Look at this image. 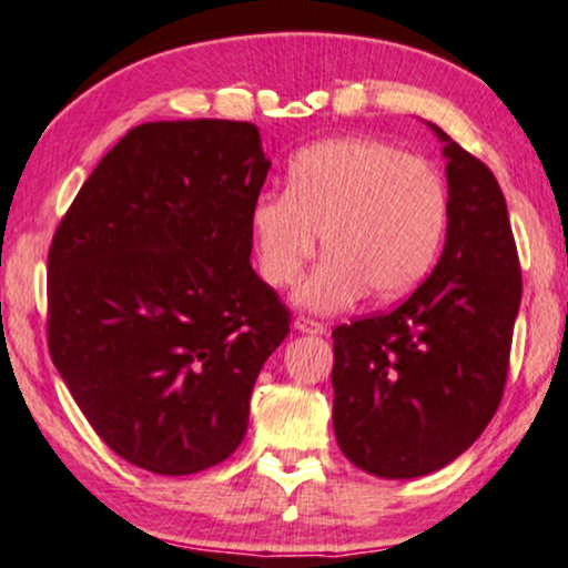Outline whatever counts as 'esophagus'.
<instances>
[{
    "mask_svg": "<svg viewBox=\"0 0 568 568\" xmlns=\"http://www.w3.org/2000/svg\"><path fill=\"white\" fill-rule=\"evenodd\" d=\"M295 329H297V332H305V335H324L326 326H324L322 322H316V318L297 316V318H295Z\"/></svg>",
    "mask_w": 568,
    "mask_h": 568,
    "instance_id": "34e87169",
    "label": "esophagus"
}]
</instances>
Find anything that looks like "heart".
<instances>
[{
	"label": "heart",
	"instance_id": "heart-1",
	"mask_svg": "<svg viewBox=\"0 0 568 568\" xmlns=\"http://www.w3.org/2000/svg\"><path fill=\"white\" fill-rule=\"evenodd\" d=\"M449 196L436 166L372 138L303 149L286 191L252 202L250 231L271 286L295 284L318 250L326 260L297 292L311 311H339L369 290L396 300L423 282L442 250Z\"/></svg>",
	"mask_w": 568,
	"mask_h": 568
}]
</instances>
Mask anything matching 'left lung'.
Masks as SVG:
<instances>
[{
	"label": "left lung",
	"mask_w": 568,
	"mask_h": 568,
	"mask_svg": "<svg viewBox=\"0 0 568 568\" xmlns=\"http://www.w3.org/2000/svg\"><path fill=\"white\" fill-rule=\"evenodd\" d=\"M449 223L442 260L388 313L337 326L332 423L343 455L379 478L444 468L503 402L521 265L508 204L481 159L442 126Z\"/></svg>",
	"instance_id": "8db88e82"
}]
</instances>
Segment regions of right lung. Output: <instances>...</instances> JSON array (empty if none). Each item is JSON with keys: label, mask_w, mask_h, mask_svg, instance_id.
Here are the masks:
<instances>
[{"label": "right lung", "mask_w": 568, "mask_h": 568, "mask_svg": "<svg viewBox=\"0 0 568 568\" xmlns=\"http://www.w3.org/2000/svg\"><path fill=\"white\" fill-rule=\"evenodd\" d=\"M271 162L250 122L132 126L79 189L47 255V345L126 463L191 476L242 444L290 311L252 271Z\"/></svg>", "instance_id": "right-lung-1"}]
</instances>
